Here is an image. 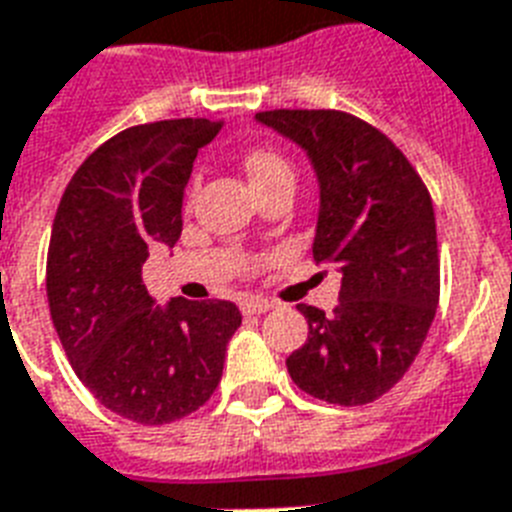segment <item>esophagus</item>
Wrapping results in <instances>:
<instances>
[{"label":"esophagus","instance_id":"1","mask_svg":"<svg viewBox=\"0 0 512 512\" xmlns=\"http://www.w3.org/2000/svg\"><path fill=\"white\" fill-rule=\"evenodd\" d=\"M270 307H273V302H268V299H260V297H249L242 302V310L247 315H260V313H268Z\"/></svg>","mask_w":512,"mask_h":512}]
</instances>
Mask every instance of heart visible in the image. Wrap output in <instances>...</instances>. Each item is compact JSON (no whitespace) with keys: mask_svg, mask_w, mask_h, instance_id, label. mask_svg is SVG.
Listing matches in <instances>:
<instances>
[{"mask_svg":"<svg viewBox=\"0 0 512 512\" xmlns=\"http://www.w3.org/2000/svg\"><path fill=\"white\" fill-rule=\"evenodd\" d=\"M244 170H247V178L252 189L257 186H265L276 178L294 176L292 165L284 160V157L273 152V149H252L247 157H244Z\"/></svg>","mask_w":512,"mask_h":512,"instance_id":"1","label":"heart"}]
</instances>
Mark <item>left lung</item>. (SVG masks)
I'll use <instances>...</instances> for the list:
<instances>
[{
	"instance_id": "1",
	"label": "left lung",
	"mask_w": 512,
	"mask_h": 512,
	"mask_svg": "<svg viewBox=\"0 0 512 512\" xmlns=\"http://www.w3.org/2000/svg\"><path fill=\"white\" fill-rule=\"evenodd\" d=\"M307 155L318 178L315 263L334 265L339 305H297L307 342L286 357L294 384L331 405H368L421 352L439 305L434 205L378 128L339 110L257 112Z\"/></svg>"
}]
</instances>
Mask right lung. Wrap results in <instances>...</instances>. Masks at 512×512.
<instances>
[{"label": "right lung", "instance_id": "add662e5", "mask_svg": "<svg viewBox=\"0 0 512 512\" xmlns=\"http://www.w3.org/2000/svg\"><path fill=\"white\" fill-rule=\"evenodd\" d=\"M218 131L207 118L120 131L83 160L54 215L47 297L65 355L107 410L144 426L210 400L242 326L234 302L162 307L141 281L149 249L178 242L191 165Z\"/></svg>", "mask_w": 512, "mask_h": 512}]
</instances>
